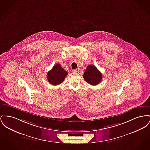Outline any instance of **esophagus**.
Instances as JSON below:
<instances>
[{
  "instance_id": "obj_1",
  "label": "esophagus",
  "mask_w": 150,
  "mask_h": 150,
  "mask_svg": "<svg viewBox=\"0 0 150 150\" xmlns=\"http://www.w3.org/2000/svg\"><path fill=\"white\" fill-rule=\"evenodd\" d=\"M79 72V70L78 69H75V70H72V72L73 73H78Z\"/></svg>"
}]
</instances>
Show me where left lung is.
<instances>
[{
  "instance_id": "1",
  "label": "left lung",
  "mask_w": 150,
  "mask_h": 150,
  "mask_svg": "<svg viewBox=\"0 0 150 150\" xmlns=\"http://www.w3.org/2000/svg\"><path fill=\"white\" fill-rule=\"evenodd\" d=\"M83 78L88 84L96 86L102 80V74L93 65H88L84 72Z\"/></svg>"
}]
</instances>
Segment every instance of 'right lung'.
Masks as SVG:
<instances>
[{"label": "right lung", "mask_w": 150, "mask_h": 150, "mask_svg": "<svg viewBox=\"0 0 150 150\" xmlns=\"http://www.w3.org/2000/svg\"><path fill=\"white\" fill-rule=\"evenodd\" d=\"M67 74V72L62 68L60 64L58 63L47 72V80L50 84L57 86L62 83Z\"/></svg>", "instance_id": "obj_1"}]
</instances>
